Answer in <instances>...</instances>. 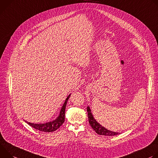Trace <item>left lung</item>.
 <instances>
[{
  "instance_id": "8db88e82",
  "label": "left lung",
  "mask_w": 158,
  "mask_h": 158,
  "mask_svg": "<svg viewBox=\"0 0 158 158\" xmlns=\"http://www.w3.org/2000/svg\"><path fill=\"white\" fill-rule=\"evenodd\" d=\"M86 110L88 112V118H89L90 125L91 126L92 128L95 131L97 134L99 135H106V136H113V135H116L120 134V132H116L108 130L106 127H104L103 126L100 125L95 119L89 106L87 107Z\"/></svg>"
}]
</instances>
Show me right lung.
I'll return each instance as SVG.
<instances>
[{
    "instance_id": "obj_1",
    "label": "right lung",
    "mask_w": 158,
    "mask_h": 158,
    "mask_svg": "<svg viewBox=\"0 0 158 158\" xmlns=\"http://www.w3.org/2000/svg\"><path fill=\"white\" fill-rule=\"evenodd\" d=\"M70 95H71V94H69L66 98V100L63 103V106H62V107L61 109L59 115L54 120L48 122H46V123H44V124H34V123H31V122H27L26 120H24V121L32 127L34 128L35 129L39 130L40 131H43V132H50L55 131L56 130L59 129L62 126L63 122H64V117H65L64 115H65L66 106L68 100L69 98L70 97Z\"/></svg>"
}]
</instances>
